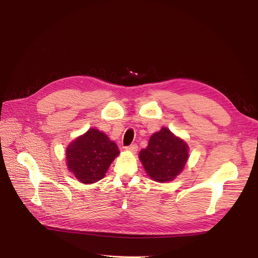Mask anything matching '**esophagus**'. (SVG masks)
I'll return each instance as SVG.
<instances>
[{"label":"esophagus","instance_id":"obj_1","mask_svg":"<svg viewBox=\"0 0 258 258\" xmlns=\"http://www.w3.org/2000/svg\"><path fill=\"white\" fill-rule=\"evenodd\" d=\"M125 150L128 151V152H131V153L136 154L137 151H138V145L135 144V143H134V144H131V145H128V146L125 147Z\"/></svg>","mask_w":258,"mask_h":258}]
</instances>
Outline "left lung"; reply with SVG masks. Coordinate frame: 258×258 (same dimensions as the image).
Here are the masks:
<instances>
[{"label": "left lung", "instance_id": "obj_1", "mask_svg": "<svg viewBox=\"0 0 258 258\" xmlns=\"http://www.w3.org/2000/svg\"><path fill=\"white\" fill-rule=\"evenodd\" d=\"M142 164L157 182L172 181L183 170L188 159V146L166 127L154 134L139 154Z\"/></svg>", "mask_w": 258, "mask_h": 258}]
</instances>
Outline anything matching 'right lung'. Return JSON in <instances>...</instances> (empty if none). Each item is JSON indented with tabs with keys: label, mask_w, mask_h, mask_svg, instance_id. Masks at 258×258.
Listing matches in <instances>:
<instances>
[{
	"label": "right lung",
	"mask_w": 258,
	"mask_h": 258,
	"mask_svg": "<svg viewBox=\"0 0 258 258\" xmlns=\"http://www.w3.org/2000/svg\"><path fill=\"white\" fill-rule=\"evenodd\" d=\"M119 153L117 144L105 134L91 128L67 147L68 168L81 183L92 184L104 178Z\"/></svg>",
	"instance_id": "1"
}]
</instances>
